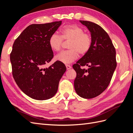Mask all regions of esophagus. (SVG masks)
<instances>
[{"instance_id": "obj_1", "label": "esophagus", "mask_w": 133, "mask_h": 133, "mask_svg": "<svg viewBox=\"0 0 133 133\" xmlns=\"http://www.w3.org/2000/svg\"><path fill=\"white\" fill-rule=\"evenodd\" d=\"M65 66H66V69H67V70L70 69L71 68V66L70 65H66Z\"/></svg>"}]
</instances>
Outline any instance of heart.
I'll return each instance as SVG.
<instances>
[{"label": "heart", "mask_w": 133, "mask_h": 133, "mask_svg": "<svg viewBox=\"0 0 133 133\" xmlns=\"http://www.w3.org/2000/svg\"><path fill=\"white\" fill-rule=\"evenodd\" d=\"M63 40L70 41L68 44L69 50L61 52L55 56V59L65 64H70L78 58L79 54L83 56L89 51L92 43L91 36L84 32L82 27L71 24L64 26L60 30V35L52 34L49 39V45L54 51L61 49Z\"/></svg>", "instance_id": "heart-1"}]
</instances>
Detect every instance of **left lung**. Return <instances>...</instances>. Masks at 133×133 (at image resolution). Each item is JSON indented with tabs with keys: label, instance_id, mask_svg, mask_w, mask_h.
I'll list each match as a JSON object with an SVG mask.
<instances>
[{
	"label": "left lung",
	"instance_id": "left-lung-1",
	"mask_svg": "<svg viewBox=\"0 0 133 133\" xmlns=\"http://www.w3.org/2000/svg\"><path fill=\"white\" fill-rule=\"evenodd\" d=\"M90 32L91 46L88 53L73 65L76 73L74 88L84 99L96 97L109 84L116 67V51L107 32L96 24L79 21ZM88 66V70L81 66Z\"/></svg>",
	"mask_w": 133,
	"mask_h": 133
}]
</instances>
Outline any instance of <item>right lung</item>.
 <instances>
[{"mask_svg":"<svg viewBox=\"0 0 133 133\" xmlns=\"http://www.w3.org/2000/svg\"><path fill=\"white\" fill-rule=\"evenodd\" d=\"M61 24L62 21L30 25L13 44L10 55L13 78L21 90L32 99L44 100L54 96L66 70L58 61L44 68L54 57L49 38Z\"/></svg>","mask_w":133,"mask_h":133,"instance_id":"right-lung-1","label":"right lung"}]
</instances>
